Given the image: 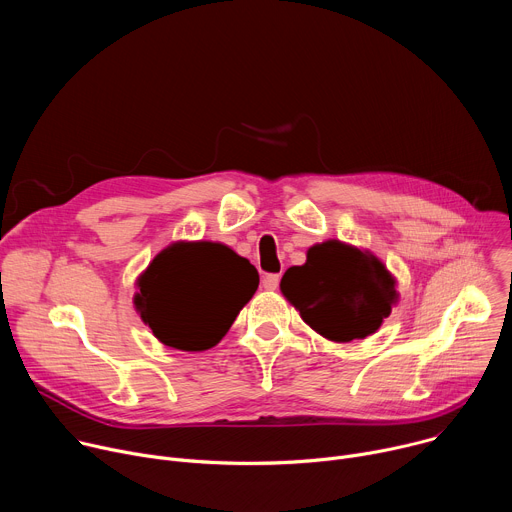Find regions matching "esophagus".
Wrapping results in <instances>:
<instances>
[{"instance_id": "1", "label": "esophagus", "mask_w": 512, "mask_h": 512, "mask_svg": "<svg viewBox=\"0 0 512 512\" xmlns=\"http://www.w3.org/2000/svg\"><path fill=\"white\" fill-rule=\"evenodd\" d=\"M279 279H281V277H279L277 273H269V275L263 277V287L269 289V291H273V289L279 287Z\"/></svg>"}]
</instances>
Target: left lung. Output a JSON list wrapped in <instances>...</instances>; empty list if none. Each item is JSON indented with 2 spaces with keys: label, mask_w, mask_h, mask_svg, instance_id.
Masks as SVG:
<instances>
[{
  "label": "left lung",
  "mask_w": 512,
  "mask_h": 512,
  "mask_svg": "<svg viewBox=\"0 0 512 512\" xmlns=\"http://www.w3.org/2000/svg\"><path fill=\"white\" fill-rule=\"evenodd\" d=\"M395 285L379 257L336 239L310 247L279 283L302 320L334 342L375 334L399 300Z\"/></svg>",
  "instance_id": "8db88e82"
}]
</instances>
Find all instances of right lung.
<instances>
[{
	"label": "right lung",
	"instance_id": "1",
	"mask_svg": "<svg viewBox=\"0 0 512 512\" xmlns=\"http://www.w3.org/2000/svg\"><path fill=\"white\" fill-rule=\"evenodd\" d=\"M135 285V310L154 336L200 352L229 332L255 294L259 273L223 243L178 241L154 257Z\"/></svg>",
	"mask_w": 512,
	"mask_h": 512
}]
</instances>
